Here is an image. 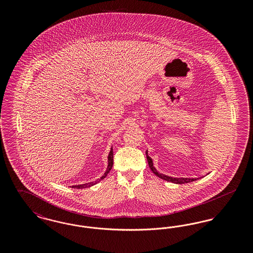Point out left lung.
I'll return each instance as SVG.
<instances>
[{
  "instance_id": "obj_1",
  "label": "left lung",
  "mask_w": 253,
  "mask_h": 253,
  "mask_svg": "<svg viewBox=\"0 0 253 253\" xmlns=\"http://www.w3.org/2000/svg\"><path fill=\"white\" fill-rule=\"evenodd\" d=\"M146 157H147V160H148V163H149V167L152 169V171L158 176L160 177L161 179H164V180L169 181V182H172V183H176V184H184V183H190V182H193L194 180H197L199 178H172V177H169L167 175H164L162 173H159L157 171L156 168L154 167L153 165V161H152V158L148 156V153L146 152Z\"/></svg>"
}]
</instances>
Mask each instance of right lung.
<instances>
[{
	"mask_svg": "<svg viewBox=\"0 0 253 253\" xmlns=\"http://www.w3.org/2000/svg\"><path fill=\"white\" fill-rule=\"evenodd\" d=\"M114 154H113V148H111V151H110V153H109L108 156V167H107V169H106V171H105V173L102 175V177L100 178V180L101 179H103V178H105L106 177V175L108 174L109 171L111 170V169L113 167V163H114ZM97 183V181H95V182H91V183H87V184H83V185H77V186H72V188H75V189H84V188H88V187H91V186H93V185H95Z\"/></svg>",
	"mask_w": 253,
	"mask_h": 253,
	"instance_id": "add662e5",
	"label": "right lung"
}]
</instances>
